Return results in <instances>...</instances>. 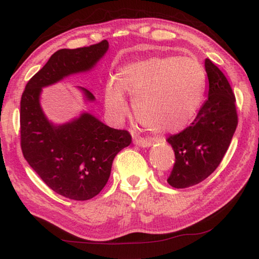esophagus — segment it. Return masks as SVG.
Wrapping results in <instances>:
<instances>
[{"instance_id":"obj_1","label":"esophagus","mask_w":259,"mask_h":259,"mask_svg":"<svg viewBox=\"0 0 259 259\" xmlns=\"http://www.w3.org/2000/svg\"><path fill=\"white\" fill-rule=\"evenodd\" d=\"M153 142H154L153 138L151 139V138H139V137L135 138V141H134L135 144L141 146V147H149L152 145V143Z\"/></svg>"}]
</instances>
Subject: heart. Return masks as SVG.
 I'll return each mask as SVG.
<instances>
[{"instance_id":"heart-1","label":"heart","mask_w":259,"mask_h":259,"mask_svg":"<svg viewBox=\"0 0 259 259\" xmlns=\"http://www.w3.org/2000/svg\"><path fill=\"white\" fill-rule=\"evenodd\" d=\"M206 72L199 62L180 56H153L135 61L109 79L105 106L113 120L128 115L123 91L134 98V112L143 126L154 133H178L190 123L202 105Z\"/></svg>"}]
</instances>
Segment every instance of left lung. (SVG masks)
I'll return each mask as SVG.
<instances>
[{
  "mask_svg": "<svg viewBox=\"0 0 259 259\" xmlns=\"http://www.w3.org/2000/svg\"><path fill=\"white\" fill-rule=\"evenodd\" d=\"M207 99L194 122L167 142L173 147L175 163L167 182L173 188L192 187L208 178L228 150L237 126L235 96L223 71L205 60Z\"/></svg>",
  "mask_w": 259,
  "mask_h": 259,
  "instance_id": "left-lung-1",
  "label": "left lung"
}]
</instances>
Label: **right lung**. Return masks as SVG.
Masks as SVG:
<instances>
[{"label": "right lung", "instance_id": "right-lung-1", "mask_svg": "<svg viewBox=\"0 0 259 259\" xmlns=\"http://www.w3.org/2000/svg\"><path fill=\"white\" fill-rule=\"evenodd\" d=\"M108 41L76 49H60L27 81L20 100V146L24 158L47 186L67 198H93L107 183L118 152L129 146L126 130L106 125L90 113L64 124L49 122L40 106L46 88L73 73L94 68L108 51ZM88 101L93 94L84 88Z\"/></svg>", "mask_w": 259, "mask_h": 259}]
</instances>
